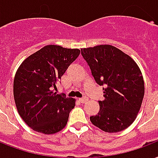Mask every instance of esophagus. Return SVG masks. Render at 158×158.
Instances as JSON below:
<instances>
[{
  "label": "esophagus",
  "mask_w": 158,
  "mask_h": 158,
  "mask_svg": "<svg viewBox=\"0 0 158 158\" xmlns=\"http://www.w3.org/2000/svg\"><path fill=\"white\" fill-rule=\"evenodd\" d=\"M87 101H88V99L86 98V97H84V98L79 99V101H80L81 103H82V104L85 103V102H87Z\"/></svg>",
  "instance_id": "1"
}]
</instances>
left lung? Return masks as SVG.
<instances>
[{
	"mask_svg": "<svg viewBox=\"0 0 158 158\" xmlns=\"http://www.w3.org/2000/svg\"><path fill=\"white\" fill-rule=\"evenodd\" d=\"M81 55L100 85H105L100 111L90 122L106 133L127 129L136 118L144 96L141 70L130 56L112 45L81 48Z\"/></svg>",
	"mask_w": 158,
	"mask_h": 158,
	"instance_id": "8db88e82",
	"label": "left lung"
}]
</instances>
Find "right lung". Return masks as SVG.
<instances>
[{
	"label": "right lung",
	"mask_w": 158,
	"mask_h": 158,
	"mask_svg": "<svg viewBox=\"0 0 158 158\" xmlns=\"http://www.w3.org/2000/svg\"><path fill=\"white\" fill-rule=\"evenodd\" d=\"M78 48L47 45L23 61L17 69L13 92L18 113L33 130L56 134L68 123L75 99L53 92L56 84L79 56Z\"/></svg>",
	"instance_id": "obj_1"
}]
</instances>
